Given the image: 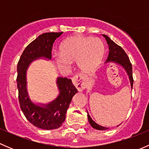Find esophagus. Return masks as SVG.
<instances>
[{"mask_svg": "<svg viewBox=\"0 0 149 149\" xmlns=\"http://www.w3.org/2000/svg\"><path fill=\"white\" fill-rule=\"evenodd\" d=\"M72 82H73V85L76 87V88L79 90V91H81L85 88L86 85L82 75L78 74L73 76L72 79Z\"/></svg>", "mask_w": 149, "mask_h": 149, "instance_id": "34e87169", "label": "esophagus"}]
</instances>
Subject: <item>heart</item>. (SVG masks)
<instances>
[{"label":"heart","mask_w":149,"mask_h":149,"mask_svg":"<svg viewBox=\"0 0 149 149\" xmlns=\"http://www.w3.org/2000/svg\"><path fill=\"white\" fill-rule=\"evenodd\" d=\"M59 54L55 59L59 65L67 67L69 63L76 62L79 69L88 72L94 70L102 62L104 45L98 38L73 36L61 43Z\"/></svg>","instance_id":"1"}]
</instances>
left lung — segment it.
Segmentation results:
<instances>
[{"mask_svg": "<svg viewBox=\"0 0 149 149\" xmlns=\"http://www.w3.org/2000/svg\"><path fill=\"white\" fill-rule=\"evenodd\" d=\"M102 36L106 40L108 46H109V55H108L107 60L105 63H116L117 65H120V67L123 68L125 70V73H127V76H128L129 81H130V87L131 89L133 88V73H132V65L130 62L129 58L127 57V54L124 51V49L120 47L119 45L114 42L108 36L102 34ZM87 115H88V122H89L90 125L91 127L94 129L100 130H105L108 129V127H104V126L100 125L97 124L92 120L91 116L88 114V111H87ZM118 125V126H119ZM117 126V127H118Z\"/></svg>", "mask_w": 149, "mask_h": 149, "instance_id": "obj_1", "label": "left lung"}]
</instances>
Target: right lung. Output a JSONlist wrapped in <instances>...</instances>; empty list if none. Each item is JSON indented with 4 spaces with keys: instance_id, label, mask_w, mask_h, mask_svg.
<instances>
[{
    "instance_id": "obj_1",
    "label": "right lung",
    "mask_w": 149,
    "mask_h": 149,
    "mask_svg": "<svg viewBox=\"0 0 149 149\" xmlns=\"http://www.w3.org/2000/svg\"><path fill=\"white\" fill-rule=\"evenodd\" d=\"M63 32H47L39 36L25 48L17 65V88L20 107L28 121L39 128L53 130L61 127L73 96L78 92L70 79L58 77V95L46 104L31 100L27 89V70L34 61H50L52 45Z\"/></svg>"
}]
</instances>
